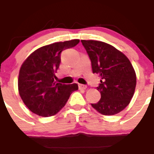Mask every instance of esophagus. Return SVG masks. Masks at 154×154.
<instances>
[{"label":"esophagus","instance_id":"esophagus-1","mask_svg":"<svg viewBox=\"0 0 154 154\" xmlns=\"http://www.w3.org/2000/svg\"><path fill=\"white\" fill-rule=\"evenodd\" d=\"M88 88L86 85H83V84H79V89H84L85 90L86 88Z\"/></svg>","mask_w":154,"mask_h":154}]
</instances>
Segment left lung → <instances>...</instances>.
Instances as JSON below:
<instances>
[{"instance_id":"8db88e82","label":"left lung","mask_w":154,"mask_h":154,"mask_svg":"<svg viewBox=\"0 0 154 154\" xmlns=\"http://www.w3.org/2000/svg\"><path fill=\"white\" fill-rule=\"evenodd\" d=\"M91 62L93 73L100 77L97 90L100 100L91 106L101 114L115 115L130 103L137 78L130 61L109 44L93 40H81Z\"/></svg>"}]
</instances>
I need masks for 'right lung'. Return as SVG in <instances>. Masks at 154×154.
Here are the masks:
<instances>
[{"mask_svg": "<svg viewBox=\"0 0 154 154\" xmlns=\"http://www.w3.org/2000/svg\"><path fill=\"white\" fill-rule=\"evenodd\" d=\"M79 39L42 46L26 58L21 65L18 91L21 100L32 112L41 116L55 115L63 108L78 85L63 84L54 81L59 67L61 53L75 46Z\"/></svg>", "mask_w": 154, "mask_h": 154, "instance_id": "add662e5", "label": "right lung"}]
</instances>
